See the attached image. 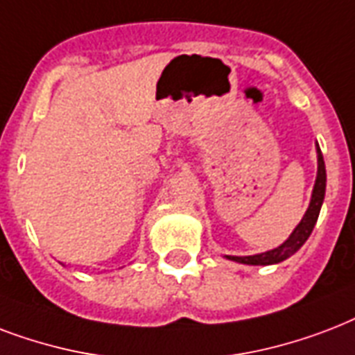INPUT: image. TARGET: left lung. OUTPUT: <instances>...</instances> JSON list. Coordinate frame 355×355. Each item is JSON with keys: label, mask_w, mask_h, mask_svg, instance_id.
<instances>
[{"label": "left lung", "mask_w": 355, "mask_h": 355, "mask_svg": "<svg viewBox=\"0 0 355 355\" xmlns=\"http://www.w3.org/2000/svg\"><path fill=\"white\" fill-rule=\"evenodd\" d=\"M317 180H315V187H313L311 202H309V207H307L306 215L300 220V224L295 227V232L291 233L289 239L283 244H279L277 248L268 250V252H263V254L255 255H226L227 259L237 261V263H243V265H274V263H282L287 257H291L293 254H296L298 250L304 246L309 235H311L313 227L317 224L318 213H320V207H322L324 202V192H326V166H324V157L320 153V148L317 144Z\"/></svg>", "instance_id": "obj_1"}]
</instances>
